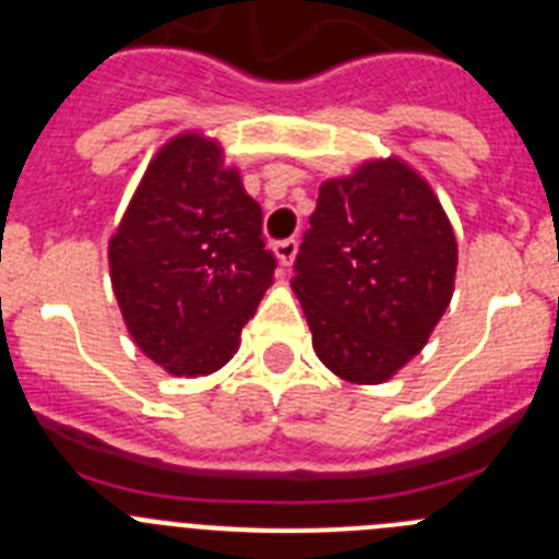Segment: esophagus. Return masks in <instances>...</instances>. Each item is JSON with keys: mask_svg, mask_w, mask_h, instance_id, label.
<instances>
[{"mask_svg": "<svg viewBox=\"0 0 559 559\" xmlns=\"http://www.w3.org/2000/svg\"><path fill=\"white\" fill-rule=\"evenodd\" d=\"M296 252H299V240H296V238L276 240V243H274V254H276V260H280V263H283V265L294 263Z\"/></svg>", "mask_w": 559, "mask_h": 559, "instance_id": "1", "label": "esophagus"}]
</instances>
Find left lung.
I'll list each match as a JSON object with an SVG mask.
<instances>
[{
	"label": "left lung",
	"mask_w": 559,
	"mask_h": 559,
	"mask_svg": "<svg viewBox=\"0 0 559 559\" xmlns=\"http://www.w3.org/2000/svg\"><path fill=\"white\" fill-rule=\"evenodd\" d=\"M457 240L432 188L377 160L319 191L294 290L326 368L377 385L424 349L449 307Z\"/></svg>",
	"instance_id": "8db88e82"
}]
</instances>
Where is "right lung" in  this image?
<instances>
[{
	"mask_svg": "<svg viewBox=\"0 0 559 559\" xmlns=\"http://www.w3.org/2000/svg\"><path fill=\"white\" fill-rule=\"evenodd\" d=\"M274 269L263 210L202 135L157 152L110 240L127 330L177 377L218 371L238 352Z\"/></svg>",
	"mask_w": 559,
	"mask_h": 559,
	"instance_id": "add662e5",
	"label": "right lung"
}]
</instances>
